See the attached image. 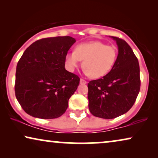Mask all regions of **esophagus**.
I'll return each mask as SVG.
<instances>
[{
	"label": "esophagus",
	"mask_w": 158,
	"mask_h": 158,
	"mask_svg": "<svg viewBox=\"0 0 158 158\" xmlns=\"http://www.w3.org/2000/svg\"><path fill=\"white\" fill-rule=\"evenodd\" d=\"M80 83H81V84H86L87 83V81L81 78V80H80Z\"/></svg>",
	"instance_id": "1"
}]
</instances>
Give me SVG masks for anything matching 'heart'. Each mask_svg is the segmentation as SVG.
I'll return each instance as SVG.
<instances>
[{"mask_svg":"<svg viewBox=\"0 0 158 158\" xmlns=\"http://www.w3.org/2000/svg\"><path fill=\"white\" fill-rule=\"evenodd\" d=\"M117 55V49L113 45H106L96 41L77 45L74 52L66 54L64 64L67 70L73 72L82 60L85 74L99 78L111 70Z\"/></svg>","mask_w":158,"mask_h":158,"instance_id":"1","label":"heart"}]
</instances>
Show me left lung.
Instances as JSON below:
<instances>
[{
    "label": "left lung",
    "instance_id": "obj_1",
    "mask_svg": "<svg viewBox=\"0 0 158 158\" xmlns=\"http://www.w3.org/2000/svg\"><path fill=\"white\" fill-rule=\"evenodd\" d=\"M116 41L118 56L111 70L102 78L88 83V108L96 117L111 119L132 107L140 90L139 65L130 46L122 39Z\"/></svg>",
    "mask_w": 158,
    "mask_h": 158
}]
</instances>
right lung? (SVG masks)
I'll use <instances>...</instances> for the list:
<instances>
[{"label":"right lung","instance_id":"right-lung-1","mask_svg":"<svg viewBox=\"0 0 158 158\" xmlns=\"http://www.w3.org/2000/svg\"><path fill=\"white\" fill-rule=\"evenodd\" d=\"M75 42L68 36L44 38L24 51L16 66L15 94L26 113L49 119L65 112L80 83L64 68V57Z\"/></svg>","mask_w":158,"mask_h":158}]
</instances>
